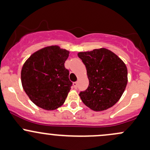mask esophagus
Segmentation results:
<instances>
[{"instance_id": "1", "label": "esophagus", "mask_w": 150, "mask_h": 150, "mask_svg": "<svg viewBox=\"0 0 150 150\" xmlns=\"http://www.w3.org/2000/svg\"><path fill=\"white\" fill-rule=\"evenodd\" d=\"M78 82H75V83H73V86L75 89H77V88H78Z\"/></svg>"}]
</instances>
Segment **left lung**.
Wrapping results in <instances>:
<instances>
[{
  "label": "left lung",
  "instance_id": "1",
  "mask_svg": "<svg viewBox=\"0 0 150 150\" xmlns=\"http://www.w3.org/2000/svg\"><path fill=\"white\" fill-rule=\"evenodd\" d=\"M87 70L89 86L80 93L83 103L95 111H105L119 101L127 87L125 63L105 48L79 52Z\"/></svg>",
  "mask_w": 150,
  "mask_h": 150
}]
</instances>
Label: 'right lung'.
Segmentation results:
<instances>
[{
    "instance_id": "add662e5",
    "label": "right lung",
    "mask_w": 150,
    "mask_h": 150,
    "mask_svg": "<svg viewBox=\"0 0 150 150\" xmlns=\"http://www.w3.org/2000/svg\"><path fill=\"white\" fill-rule=\"evenodd\" d=\"M70 52L59 46L44 47L33 53L21 69V84L30 100L47 111L57 109L65 101L72 82L64 62Z\"/></svg>"
}]
</instances>
